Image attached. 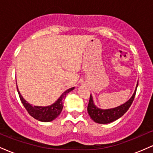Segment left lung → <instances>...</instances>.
I'll return each mask as SVG.
<instances>
[{
  "mask_svg": "<svg viewBox=\"0 0 153 153\" xmlns=\"http://www.w3.org/2000/svg\"><path fill=\"white\" fill-rule=\"evenodd\" d=\"M136 91L137 89L135 90L134 94L132 95L131 99L129 101H127L125 103L118 107H116V108H109V109H101V108H99L97 106H96V105L94 103L92 96L90 95V99H89L88 105V114L90 115L91 118L95 122L99 123V124H108V123L114 122L117 119L122 117L129 109L133 101H134Z\"/></svg>",
  "mask_w": 153,
  "mask_h": 153,
  "instance_id": "8db88e82",
  "label": "left lung"
}]
</instances>
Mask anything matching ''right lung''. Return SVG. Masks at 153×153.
<instances>
[{"label":"right lung","instance_id":"right-lung-1","mask_svg":"<svg viewBox=\"0 0 153 153\" xmlns=\"http://www.w3.org/2000/svg\"><path fill=\"white\" fill-rule=\"evenodd\" d=\"M74 89V87L68 89V90L65 91L62 94V96L59 98L58 100L56 101L55 103H53L51 106H32L31 104H29L27 101H26L22 96L21 95L20 92L18 90L17 88V91H18L19 98H20L21 101H22L24 106L25 107L28 113L30 114L31 117H34V119H37L39 121L45 122H51V121L54 120V119L57 118L58 116L60 114L61 111H62L63 108V99L66 97L67 94L71 92Z\"/></svg>","mask_w":153,"mask_h":153}]
</instances>
